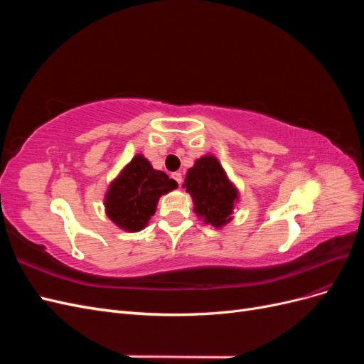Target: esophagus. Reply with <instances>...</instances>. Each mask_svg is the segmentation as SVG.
<instances>
[{
  "mask_svg": "<svg viewBox=\"0 0 364 364\" xmlns=\"http://www.w3.org/2000/svg\"><path fill=\"white\" fill-rule=\"evenodd\" d=\"M171 176H173V179H174L176 182H178L179 185L182 183V173H181V171H176V173H173Z\"/></svg>",
  "mask_w": 364,
  "mask_h": 364,
  "instance_id": "34e87169",
  "label": "esophagus"
}]
</instances>
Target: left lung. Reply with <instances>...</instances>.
<instances>
[{
    "mask_svg": "<svg viewBox=\"0 0 364 364\" xmlns=\"http://www.w3.org/2000/svg\"><path fill=\"white\" fill-rule=\"evenodd\" d=\"M182 186L193 197L194 213L206 225L222 228L232 220L238 190L215 156L205 155L197 159L186 171Z\"/></svg>",
    "mask_w": 364,
    "mask_h": 364,
    "instance_id": "8db88e82",
    "label": "left lung"
}]
</instances>
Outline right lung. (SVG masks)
I'll return each mask as SVG.
<instances>
[{
    "mask_svg": "<svg viewBox=\"0 0 364 364\" xmlns=\"http://www.w3.org/2000/svg\"><path fill=\"white\" fill-rule=\"evenodd\" d=\"M176 186L178 182L153 168L139 153L109 185L105 196L106 215L127 232H138L156 213L159 197Z\"/></svg>",
    "mask_w": 364,
    "mask_h": 364,
    "instance_id": "right-lung-1",
    "label": "right lung"
}]
</instances>
